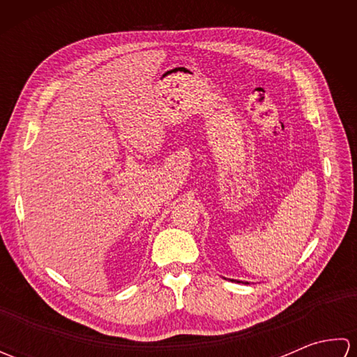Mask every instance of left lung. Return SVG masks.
Segmentation results:
<instances>
[{"label":"left lung","instance_id":"8db88e82","mask_svg":"<svg viewBox=\"0 0 357 357\" xmlns=\"http://www.w3.org/2000/svg\"><path fill=\"white\" fill-rule=\"evenodd\" d=\"M238 282H239V280H238Z\"/></svg>","mask_w":357,"mask_h":357}]
</instances>
